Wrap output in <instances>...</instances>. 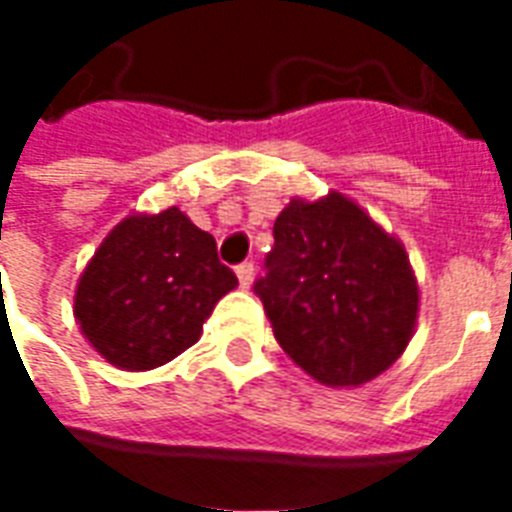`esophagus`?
<instances>
[{
	"instance_id": "34e87169",
	"label": "esophagus",
	"mask_w": 512,
	"mask_h": 512,
	"mask_svg": "<svg viewBox=\"0 0 512 512\" xmlns=\"http://www.w3.org/2000/svg\"><path fill=\"white\" fill-rule=\"evenodd\" d=\"M235 274H238V282H241V288H249L252 285V279H255V263H241V266H235Z\"/></svg>"
}]
</instances>
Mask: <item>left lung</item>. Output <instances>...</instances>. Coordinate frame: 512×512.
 Listing matches in <instances>:
<instances>
[{"instance_id":"left-lung-1","label":"left lung","mask_w":512,"mask_h":512,"mask_svg":"<svg viewBox=\"0 0 512 512\" xmlns=\"http://www.w3.org/2000/svg\"><path fill=\"white\" fill-rule=\"evenodd\" d=\"M255 293L285 354L326 386H359L406 351L419 290L406 249L356 202L290 200Z\"/></svg>"}]
</instances>
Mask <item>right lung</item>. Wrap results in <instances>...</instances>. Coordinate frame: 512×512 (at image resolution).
<instances>
[{"instance_id":"obj_1","label":"right lung","mask_w":512,"mask_h":512,"mask_svg":"<svg viewBox=\"0 0 512 512\" xmlns=\"http://www.w3.org/2000/svg\"><path fill=\"white\" fill-rule=\"evenodd\" d=\"M238 285L186 213L128 216L84 268L73 315L106 362L153 370L200 340L216 301Z\"/></svg>"}]
</instances>
